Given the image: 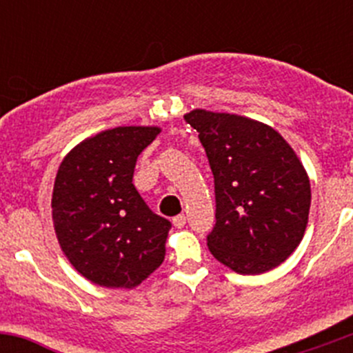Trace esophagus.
I'll use <instances>...</instances> for the list:
<instances>
[{"label": "esophagus", "instance_id": "34e87169", "mask_svg": "<svg viewBox=\"0 0 353 353\" xmlns=\"http://www.w3.org/2000/svg\"><path fill=\"white\" fill-rule=\"evenodd\" d=\"M172 223H174V227H176V229H183V227L186 225V216H184V215L174 216Z\"/></svg>", "mask_w": 353, "mask_h": 353}]
</instances>
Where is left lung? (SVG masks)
I'll return each instance as SVG.
<instances>
[{"instance_id":"8db88e82","label":"left lung","mask_w":353,"mask_h":353,"mask_svg":"<svg viewBox=\"0 0 353 353\" xmlns=\"http://www.w3.org/2000/svg\"><path fill=\"white\" fill-rule=\"evenodd\" d=\"M184 119L198 131L215 179L213 258L241 275L276 268L304 237L311 183L285 138L261 121L193 109Z\"/></svg>"}]
</instances>
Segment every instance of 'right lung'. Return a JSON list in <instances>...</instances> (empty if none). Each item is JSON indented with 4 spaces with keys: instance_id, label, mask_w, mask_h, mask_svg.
Wrapping results in <instances>:
<instances>
[{
    "instance_id": "right-lung-1",
    "label": "right lung",
    "mask_w": 353,
    "mask_h": 353,
    "mask_svg": "<svg viewBox=\"0 0 353 353\" xmlns=\"http://www.w3.org/2000/svg\"><path fill=\"white\" fill-rule=\"evenodd\" d=\"M159 126H117L71 148L54 179L52 223L61 251L88 282L134 288L165 258L170 222L133 186L137 159Z\"/></svg>"
}]
</instances>
